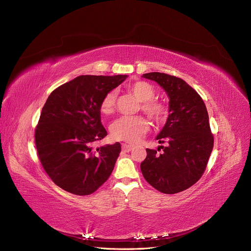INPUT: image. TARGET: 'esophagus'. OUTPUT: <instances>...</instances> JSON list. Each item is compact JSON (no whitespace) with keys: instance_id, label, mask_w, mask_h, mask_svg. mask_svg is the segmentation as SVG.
I'll list each match as a JSON object with an SVG mask.
<instances>
[{"instance_id":"obj_1","label":"esophagus","mask_w":251,"mask_h":251,"mask_svg":"<svg viewBox=\"0 0 251 251\" xmlns=\"http://www.w3.org/2000/svg\"><path fill=\"white\" fill-rule=\"evenodd\" d=\"M132 149H133V146H130V144H122V150L126 152L130 151Z\"/></svg>"}]
</instances>
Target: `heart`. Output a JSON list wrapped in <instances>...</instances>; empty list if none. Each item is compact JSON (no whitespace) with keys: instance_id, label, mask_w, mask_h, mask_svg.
<instances>
[{"instance_id":"1","label":"heart","mask_w":251,"mask_h":251,"mask_svg":"<svg viewBox=\"0 0 251 251\" xmlns=\"http://www.w3.org/2000/svg\"><path fill=\"white\" fill-rule=\"evenodd\" d=\"M127 89L140 102L141 108L155 123H163L168 117L167 105L161 101L153 100L155 96L154 87L146 81H136L128 84ZM117 100L115 91H110L105 95L100 104V112L109 115L114 111ZM150 125L142 117H121L111 126V132L116 140L134 143L147 133Z\"/></svg>"}]
</instances>
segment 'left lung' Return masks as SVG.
Wrapping results in <instances>:
<instances>
[{"instance_id":"obj_1","label":"left lung","mask_w":251,"mask_h":251,"mask_svg":"<svg viewBox=\"0 0 251 251\" xmlns=\"http://www.w3.org/2000/svg\"><path fill=\"white\" fill-rule=\"evenodd\" d=\"M143 78L155 81L169 98V116L155 139L157 153L147 149L141 164L142 175L152 187L174 194L191 187L203 174L214 147L206 107L200 95L183 79L151 72Z\"/></svg>"}]
</instances>
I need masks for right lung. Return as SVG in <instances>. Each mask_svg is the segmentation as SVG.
<instances>
[{"label":"right lung","mask_w":251,"mask_h":251,"mask_svg":"<svg viewBox=\"0 0 251 251\" xmlns=\"http://www.w3.org/2000/svg\"><path fill=\"white\" fill-rule=\"evenodd\" d=\"M127 77L81 75L48 98L35 129V146L47 174L65 191L91 194L112 174L121 144L97 150L92 144L107 136L100 120L102 98Z\"/></svg>","instance_id":"add662e5"}]
</instances>
